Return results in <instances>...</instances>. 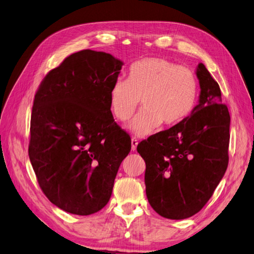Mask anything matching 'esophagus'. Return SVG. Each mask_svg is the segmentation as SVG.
I'll use <instances>...</instances> for the list:
<instances>
[{
  "mask_svg": "<svg viewBox=\"0 0 254 254\" xmlns=\"http://www.w3.org/2000/svg\"><path fill=\"white\" fill-rule=\"evenodd\" d=\"M137 140L135 139V137H132L131 139V149L134 151V150H136V146H137Z\"/></svg>",
  "mask_w": 254,
  "mask_h": 254,
  "instance_id": "esophagus-1",
  "label": "esophagus"
}]
</instances>
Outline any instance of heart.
<instances>
[{"mask_svg":"<svg viewBox=\"0 0 254 254\" xmlns=\"http://www.w3.org/2000/svg\"><path fill=\"white\" fill-rule=\"evenodd\" d=\"M199 82L190 67L158 57L145 58L130 65L127 80L115 79L109 91L113 117L125 122L131 118L140 99L143 109L128 125L136 135H147L163 124L171 128L194 111Z\"/></svg>","mask_w":254,"mask_h":254,"instance_id":"b5f03b06","label":"heart"}]
</instances>
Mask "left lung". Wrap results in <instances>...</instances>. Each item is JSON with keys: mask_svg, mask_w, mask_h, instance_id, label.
<instances>
[{"mask_svg": "<svg viewBox=\"0 0 254 254\" xmlns=\"http://www.w3.org/2000/svg\"><path fill=\"white\" fill-rule=\"evenodd\" d=\"M199 103L188 119L137 145L146 164V196L162 217L184 219L200 211L229 162L230 114L203 64L196 70Z\"/></svg>", "mask_w": 254, "mask_h": 254, "instance_id": "1", "label": "left lung"}]
</instances>
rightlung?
<instances>
[{
	"mask_svg": "<svg viewBox=\"0 0 254 254\" xmlns=\"http://www.w3.org/2000/svg\"><path fill=\"white\" fill-rule=\"evenodd\" d=\"M123 64L104 52L74 53L49 72L35 95L29 160L44 195L67 213L102 210L131 149L110 110L109 91Z\"/></svg>",
	"mask_w": 254,
	"mask_h": 254,
	"instance_id": "add662e5",
	"label": "right lung"
}]
</instances>
